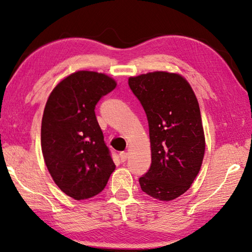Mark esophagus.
<instances>
[{"instance_id": "1", "label": "esophagus", "mask_w": 252, "mask_h": 252, "mask_svg": "<svg viewBox=\"0 0 252 252\" xmlns=\"http://www.w3.org/2000/svg\"><path fill=\"white\" fill-rule=\"evenodd\" d=\"M127 156H129V153L127 152H121L120 153V158H121V161L122 162H125V161H126V159H127Z\"/></svg>"}]
</instances>
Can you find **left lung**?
<instances>
[{
	"instance_id": "1",
	"label": "left lung",
	"mask_w": 252,
	"mask_h": 252,
	"mask_svg": "<svg viewBox=\"0 0 252 252\" xmlns=\"http://www.w3.org/2000/svg\"><path fill=\"white\" fill-rule=\"evenodd\" d=\"M129 85L150 134L151 167L139 183L150 197L171 201L189 189L202 164L206 139L197 96L181 74L167 71L130 76Z\"/></svg>"
}]
</instances>
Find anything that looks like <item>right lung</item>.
<instances>
[{"label": "right lung", "mask_w": 252, "mask_h": 252, "mask_svg": "<svg viewBox=\"0 0 252 252\" xmlns=\"http://www.w3.org/2000/svg\"><path fill=\"white\" fill-rule=\"evenodd\" d=\"M117 87L94 71H76L60 81L46 101L41 148L49 172L61 191L75 200L104 189L116 164L104 143L95 104Z\"/></svg>", "instance_id": "right-lung-1"}]
</instances>
